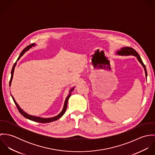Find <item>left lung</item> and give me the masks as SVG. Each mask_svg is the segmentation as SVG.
<instances>
[{"label": "left lung", "mask_w": 155, "mask_h": 155, "mask_svg": "<svg viewBox=\"0 0 155 155\" xmlns=\"http://www.w3.org/2000/svg\"><path fill=\"white\" fill-rule=\"evenodd\" d=\"M117 54L119 55H133L135 57H137L138 60L140 61V63L142 64V66L144 67V70H145V73H146V77L147 78V71H146V66L144 64L141 58H140L139 54L137 53V52L132 48L131 47H124V48H122L121 49L120 51H117Z\"/></svg>", "instance_id": "8db88e82"}]
</instances>
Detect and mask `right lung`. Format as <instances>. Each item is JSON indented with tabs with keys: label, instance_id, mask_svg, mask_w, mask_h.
<instances>
[{
	"label": "right lung",
	"instance_id": "1",
	"mask_svg": "<svg viewBox=\"0 0 155 155\" xmlns=\"http://www.w3.org/2000/svg\"><path fill=\"white\" fill-rule=\"evenodd\" d=\"M33 45H34L33 44L29 45L27 46L26 48H25L22 50V52H21L20 56H19V57L18 58V59H17V61H18V60L22 57V55H23V54H24L27 50H28L32 46H33ZM15 65H16V63H14V66H13V67H12V71H11V79H10V81H9V85H11V81H12V77H13L14 71V68H15ZM72 90H73V88L70 91V94H69V95L67 96V97L66 99V101H65V103H64V108H63L62 111H61L58 115H57V116L54 117H51V118H42V117H39L33 116H31V115H29V114H27L25 112H24V111L22 110V109L19 107V106L18 105V104L17 103V102H16L15 100H14V97H13L12 96V97L13 100H14V103H15V105H16V106H17L18 110V111H20V113L22 114V116H23L24 117H25V118H27V119H30V120H31L35 121V122H39V123H42V124H45V123H49V122H51L57 120V119H60V118L64 114V113L65 111H66L68 100L69 97H70V95H71L70 92H71Z\"/></svg>",
	"mask_w": 155,
	"mask_h": 155
}]
</instances>
